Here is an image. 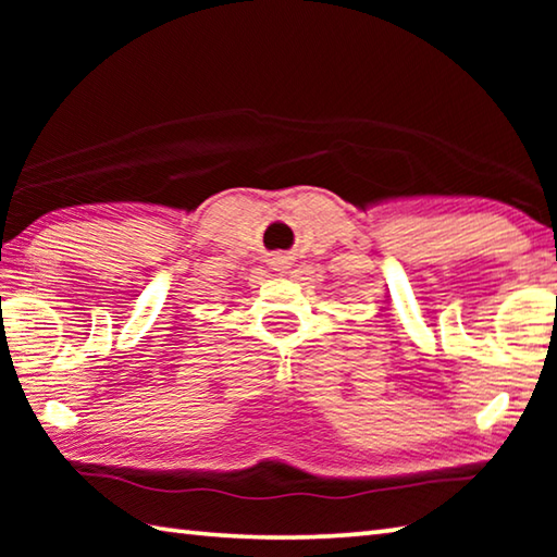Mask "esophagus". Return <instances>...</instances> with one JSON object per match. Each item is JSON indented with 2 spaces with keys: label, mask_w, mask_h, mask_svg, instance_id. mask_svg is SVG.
<instances>
[{
  "label": "esophagus",
  "mask_w": 557,
  "mask_h": 557,
  "mask_svg": "<svg viewBox=\"0 0 557 557\" xmlns=\"http://www.w3.org/2000/svg\"><path fill=\"white\" fill-rule=\"evenodd\" d=\"M272 265H275V270H285L289 262L285 256H277V258H272Z\"/></svg>",
  "instance_id": "esophagus-1"
}]
</instances>
